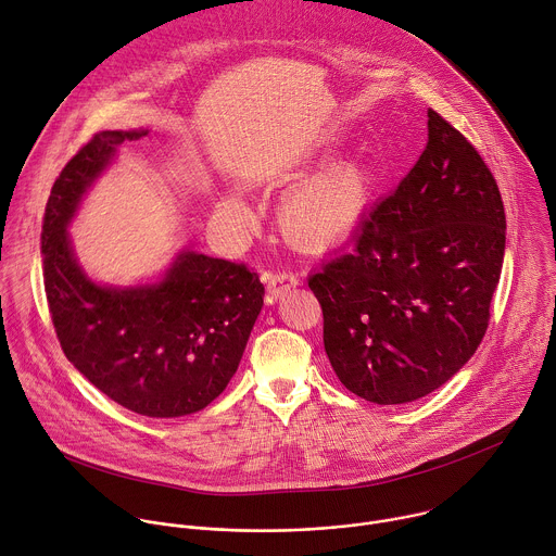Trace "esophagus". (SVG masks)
I'll return each mask as SVG.
<instances>
[{"instance_id": "1", "label": "esophagus", "mask_w": 556, "mask_h": 556, "mask_svg": "<svg viewBox=\"0 0 556 556\" xmlns=\"http://www.w3.org/2000/svg\"><path fill=\"white\" fill-rule=\"evenodd\" d=\"M299 283V277L292 270H277L268 275V294L270 299H279L286 290L294 288Z\"/></svg>"}]
</instances>
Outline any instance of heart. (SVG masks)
<instances>
[{
	"label": "heart",
	"mask_w": 556,
	"mask_h": 556,
	"mask_svg": "<svg viewBox=\"0 0 556 556\" xmlns=\"http://www.w3.org/2000/svg\"><path fill=\"white\" fill-rule=\"evenodd\" d=\"M368 199V180L357 165L344 163L303 185L281 210L286 233L309 247H327L349 233ZM233 210L238 205L231 203Z\"/></svg>",
	"instance_id": "b5f03b06"
}]
</instances>
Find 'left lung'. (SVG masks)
I'll return each instance as SVG.
<instances>
[{
	"label": "left lung",
	"instance_id": "8db88e82",
	"mask_svg": "<svg viewBox=\"0 0 556 556\" xmlns=\"http://www.w3.org/2000/svg\"><path fill=\"white\" fill-rule=\"evenodd\" d=\"M504 244L491 169L428 109L415 167L307 279L338 380L374 404H406L443 387L486 333Z\"/></svg>",
	"mask_w": 556,
	"mask_h": 556
}]
</instances>
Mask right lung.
<instances>
[{
	"mask_svg": "<svg viewBox=\"0 0 556 556\" xmlns=\"http://www.w3.org/2000/svg\"><path fill=\"white\" fill-rule=\"evenodd\" d=\"M146 130L96 132L61 169L46 207L43 283L67 359L106 397L146 417L203 410L229 384L264 305L247 264L182 253L146 288L87 279L65 233L80 197L124 141Z\"/></svg>",
	"mask_w": 556,
	"mask_h": 556,
	"instance_id": "right-lung-1",
	"label": "right lung"
}]
</instances>
